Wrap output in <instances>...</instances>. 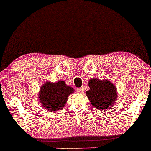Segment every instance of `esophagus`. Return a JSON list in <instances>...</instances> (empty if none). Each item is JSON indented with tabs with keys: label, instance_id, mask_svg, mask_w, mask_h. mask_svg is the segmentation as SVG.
<instances>
[{
	"label": "esophagus",
	"instance_id": "34e87169",
	"mask_svg": "<svg viewBox=\"0 0 151 151\" xmlns=\"http://www.w3.org/2000/svg\"><path fill=\"white\" fill-rule=\"evenodd\" d=\"M77 92L79 94H82L83 92V88H78L77 89Z\"/></svg>",
	"mask_w": 151,
	"mask_h": 151
}]
</instances>
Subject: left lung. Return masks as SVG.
<instances>
[{
	"label": "left lung",
	"instance_id": "1",
	"mask_svg": "<svg viewBox=\"0 0 151 151\" xmlns=\"http://www.w3.org/2000/svg\"><path fill=\"white\" fill-rule=\"evenodd\" d=\"M88 85L90 89L86 92V95L94 108L100 110L113 108L118 93L112 82L108 79L100 80L94 78L89 79Z\"/></svg>",
	"mask_w": 151,
	"mask_h": 151
}]
</instances>
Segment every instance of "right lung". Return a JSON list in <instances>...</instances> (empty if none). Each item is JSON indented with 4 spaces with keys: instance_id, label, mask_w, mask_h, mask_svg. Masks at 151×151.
Masks as SVG:
<instances>
[{
    "instance_id": "add662e5",
    "label": "right lung",
    "mask_w": 151,
    "mask_h": 151,
    "mask_svg": "<svg viewBox=\"0 0 151 151\" xmlns=\"http://www.w3.org/2000/svg\"><path fill=\"white\" fill-rule=\"evenodd\" d=\"M73 93L74 88L63 80L55 83L47 81L40 89L38 100L48 111H58L64 108L70 94Z\"/></svg>"
}]
</instances>
